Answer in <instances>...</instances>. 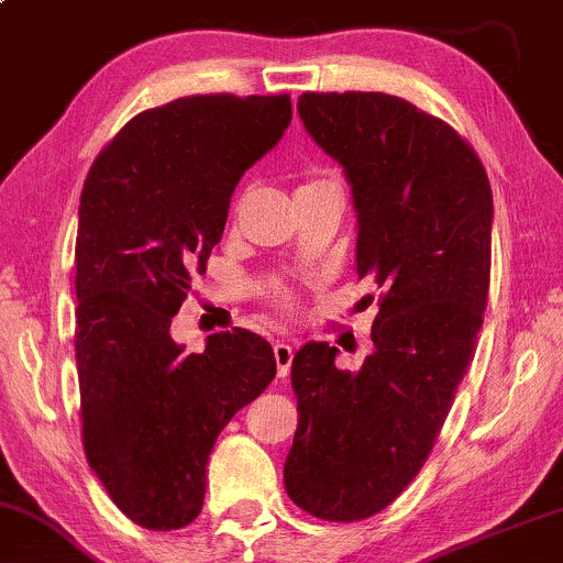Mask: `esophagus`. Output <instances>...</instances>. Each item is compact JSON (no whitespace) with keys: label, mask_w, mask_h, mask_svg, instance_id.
<instances>
[{"label":"esophagus","mask_w":563,"mask_h":563,"mask_svg":"<svg viewBox=\"0 0 563 563\" xmlns=\"http://www.w3.org/2000/svg\"><path fill=\"white\" fill-rule=\"evenodd\" d=\"M274 357H276V367H279V378H284L289 373V365H292L295 346L289 342H276L274 344Z\"/></svg>","instance_id":"obj_1"}]
</instances>
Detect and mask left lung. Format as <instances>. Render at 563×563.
<instances>
[{
	"label": "left lung",
	"mask_w": 563,
	"mask_h": 563,
	"mask_svg": "<svg viewBox=\"0 0 563 563\" xmlns=\"http://www.w3.org/2000/svg\"><path fill=\"white\" fill-rule=\"evenodd\" d=\"M297 112L344 169L357 276L376 282L380 308L357 373L339 371L325 342L295 355L300 422L284 485L308 515L355 522L415 481L475 355L494 196L475 151L399 96L302 93Z\"/></svg>",
	"instance_id": "left-lung-1"
}]
</instances>
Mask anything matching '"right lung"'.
<instances>
[{"label": "right lung", "mask_w": 563, "mask_h": 563, "mask_svg": "<svg viewBox=\"0 0 563 563\" xmlns=\"http://www.w3.org/2000/svg\"><path fill=\"white\" fill-rule=\"evenodd\" d=\"M289 122V96H187L133 117L82 185V446L117 509L145 530H179L200 515L213 443L276 376L274 350L253 331L213 334L187 355L169 329L224 234L240 177Z\"/></svg>", "instance_id": "right-lung-1"}]
</instances>
